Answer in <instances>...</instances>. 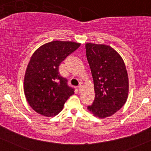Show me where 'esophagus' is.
Masks as SVG:
<instances>
[{"label": "esophagus", "instance_id": "34e87169", "mask_svg": "<svg viewBox=\"0 0 151 151\" xmlns=\"http://www.w3.org/2000/svg\"><path fill=\"white\" fill-rule=\"evenodd\" d=\"M81 90H82V86H81V85H79V86H78V90L79 91V92H81Z\"/></svg>", "mask_w": 151, "mask_h": 151}]
</instances>
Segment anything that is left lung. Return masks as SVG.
Returning a JSON list of instances; mask_svg holds the SVG:
<instances>
[{
	"instance_id": "1",
	"label": "left lung",
	"mask_w": 151,
	"mask_h": 151,
	"mask_svg": "<svg viewBox=\"0 0 151 151\" xmlns=\"http://www.w3.org/2000/svg\"><path fill=\"white\" fill-rule=\"evenodd\" d=\"M87 59L94 80L95 98L88 109L105 118L115 114L126 103L129 78L124 61L109 46L86 44Z\"/></svg>"
}]
</instances>
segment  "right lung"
<instances>
[{
  "label": "right lung",
  "mask_w": 151,
  "mask_h": 151,
  "mask_svg": "<svg viewBox=\"0 0 151 151\" xmlns=\"http://www.w3.org/2000/svg\"><path fill=\"white\" fill-rule=\"evenodd\" d=\"M74 42L53 41L35 50L24 76V91L29 105L37 113L53 116L63 109L75 88L59 73V66L68 56L79 48Z\"/></svg>",
  "instance_id": "1"
}]
</instances>
